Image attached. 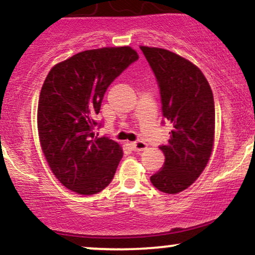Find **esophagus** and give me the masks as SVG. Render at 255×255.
<instances>
[{"mask_svg":"<svg viewBox=\"0 0 255 255\" xmlns=\"http://www.w3.org/2000/svg\"><path fill=\"white\" fill-rule=\"evenodd\" d=\"M130 146H131V148H133V150L136 151V152L144 151V150H146V148H147V145H146L144 141H134V142H131Z\"/></svg>","mask_w":255,"mask_h":255,"instance_id":"obj_1","label":"esophagus"}]
</instances>
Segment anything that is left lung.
<instances>
[{"mask_svg":"<svg viewBox=\"0 0 255 255\" xmlns=\"http://www.w3.org/2000/svg\"><path fill=\"white\" fill-rule=\"evenodd\" d=\"M156 75L163 116L172 124L163 168L151 182L166 194L188 188L211 157L215 141V102L203 72L191 61L165 49L140 46Z\"/></svg>","mask_w":255,"mask_h":255,"instance_id":"obj_1","label":"left lung"}]
</instances>
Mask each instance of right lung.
Wrapping results in <instances>:
<instances>
[{
  "mask_svg": "<svg viewBox=\"0 0 255 255\" xmlns=\"http://www.w3.org/2000/svg\"><path fill=\"white\" fill-rule=\"evenodd\" d=\"M139 58L129 46L81 51L55 64L40 90L38 135L52 174L71 191L92 195L114 178L124 152L95 136L104 93Z\"/></svg>",
  "mask_w": 255,
  "mask_h": 255,
  "instance_id": "1",
  "label": "right lung"
}]
</instances>
